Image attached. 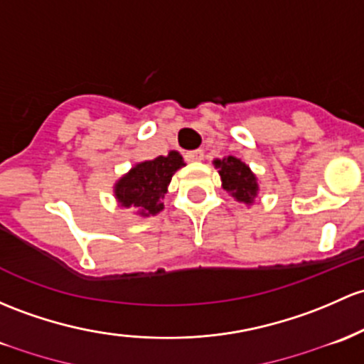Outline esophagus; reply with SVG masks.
I'll return each instance as SVG.
<instances>
[{"instance_id": "34e87169", "label": "esophagus", "mask_w": 364, "mask_h": 364, "mask_svg": "<svg viewBox=\"0 0 364 364\" xmlns=\"http://www.w3.org/2000/svg\"><path fill=\"white\" fill-rule=\"evenodd\" d=\"M202 159H204V150H193L185 153V160H188V162H200Z\"/></svg>"}]
</instances>
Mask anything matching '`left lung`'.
<instances>
[{
    "instance_id": "obj_1",
    "label": "left lung",
    "mask_w": 364,
    "mask_h": 364,
    "mask_svg": "<svg viewBox=\"0 0 364 364\" xmlns=\"http://www.w3.org/2000/svg\"><path fill=\"white\" fill-rule=\"evenodd\" d=\"M214 166L220 169L223 188L240 204H251L255 200L258 185L250 167L235 156H225L223 160H214Z\"/></svg>"
}]
</instances>
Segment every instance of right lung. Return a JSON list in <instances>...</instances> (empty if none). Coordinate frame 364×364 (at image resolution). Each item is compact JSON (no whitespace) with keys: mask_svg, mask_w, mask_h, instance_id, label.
Wrapping results in <instances>:
<instances>
[{"mask_svg":"<svg viewBox=\"0 0 364 364\" xmlns=\"http://www.w3.org/2000/svg\"><path fill=\"white\" fill-rule=\"evenodd\" d=\"M181 166L185 164L178 151L137 164L114 186L118 202L124 208H137L143 216L162 211V198L167 192V185Z\"/></svg>","mask_w":364,"mask_h":364,"instance_id":"right-lung-1","label":"right lung"}]
</instances>
